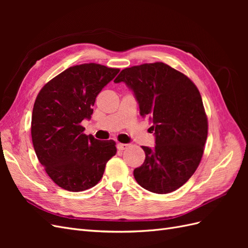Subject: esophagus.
<instances>
[{"mask_svg": "<svg viewBox=\"0 0 248 248\" xmlns=\"http://www.w3.org/2000/svg\"><path fill=\"white\" fill-rule=\"evenodd\" d=\"M128 147H129L128 144H122V142H119V144H117L118 150H121V151H123V150H126Z\"/></svg>", "mask_w": 248, "mask_h": 248, "instance_id": "34e87169", "label": "esophagus"}]
</instances>
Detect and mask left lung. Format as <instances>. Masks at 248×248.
Returning a JSON list of instances; mask_svg holds the SVG:
<instances>
[{
  "label": "left lung",
  "mask_w": 248,
  "mask_h": 248,
  "mask_svg": "<svg viewBox=\"0 0 248 248\" xmlns=\"http://www.w3.org/2000/svg\"><path fill=\"white\" fill-rule=\"evenodd\" d=\"M115 82L134 94L142 118L153 124L155 147L133 170L137 182L154 193H170L188 181L201 162L208 121L196 85L170 66L156 62L125 68Z\"/></svg>",
  "instance_id": "1"
}]
</instances>
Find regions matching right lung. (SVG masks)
<instances>
[{"label": "right lung", "mask_w": 248, "mask_h": 248, "mask_svg": "<svg viewBox=\"0 0 248 248\" xmlns=\"http://www.w3.org/2000/svg\"><path fill=\"white\" fill-rule=\"evenodd\" d=\"M118 68L89 63L69 67L44 86L34 103L31 134L38 160L63 189L78 192L95 186L116 155L114 140L86 136L80 125L91 119L96 97Z\"/></svg>", "instance_id": "1"}]
</instances>
